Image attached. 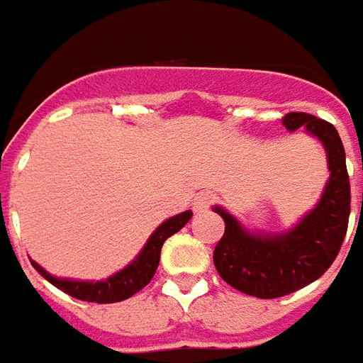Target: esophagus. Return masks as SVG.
<instances>
[{
	"label": "esophagus",
	"instance_id": "34e87169",
	"mask_svg": "<svg viewBox=\"0 0 363 363\" xmlns=\"http://www.w3.org/2000/svg\"><path fill=\"white\" fill-rule=\"evenodd\" d=\"M213 201H215V195L209 194V191H205V194H199L194 199V211H195V213H203L205 209H209V205Z\"/></svg>",
	"mask_w": 363,
	"mask_h": 363
}]
</instances>
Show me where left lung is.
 I'll list each match as a JSON object with an SVG mask.
<instances>
[{
  "label": "left lung",
  "instance_id": "obj_1",
  "mask_svg": "<svg viewBox=\"0 0 363 363\" xmlns=\"http://www.w3.org/2000/svg\"><path fill=\"white\" fill-rule=\"evenodd\" d=\"M281 123L289 133L303 127L325 148L330 176L317 205L284 233L248 230L227 209L213 207L225 220L213 254L218 276L259 299L284 297L323 276L340 252L350 217V179L338 130L309 113H287Z\"/></svg>",
  "mask_w": 363,
  "mask_h": 363
}]
</instances>
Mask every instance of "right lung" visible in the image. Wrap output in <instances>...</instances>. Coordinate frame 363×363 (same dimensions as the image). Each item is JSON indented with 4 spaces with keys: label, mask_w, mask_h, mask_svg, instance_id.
Wrapping results in <instances>:
<instances>
[{
    "label": "right lung",
    "mask_w": 363,
    "mask_h": 363,
    "mask_svg": "<svg viewBox=\"0 0 363 363\" xmlns=\"http://www.w3.org/2000/svg\"><path fill=\"white\" fill-rule=\"evenodd\" d=\"M191 217H194L191 211H184L176 217H169L168 220H164L146 240L140 254L128 266L119 269L117 274H113L107 279H101V281H78V279H68V277H56L48 274L43 266H38L35 259H30V264L46 281H50L54 287L62 289L64 293H68L76 299L89 301V303L125 301L150 284V279L154 277L158 264H160V252L164 242L172 235H176L177 230L186 227Z\"/></svg>",
    "instance_id": "right-lung-1"
}]
</instances>
